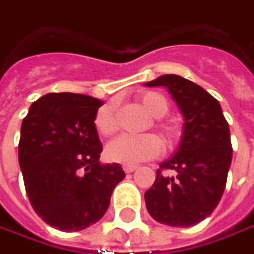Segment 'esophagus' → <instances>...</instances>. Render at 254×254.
Instances as JSON below:
<instances>
[{
	"label": "esophagus",
	"instance_id": "obj_1",
	"mask_svg": "<svg viewBox=\"0 0 254 254\" xmlns=\"http://www.w3.org/2000/svg\"><path fill=\"white\" fill-rule=\"evenodd\" d=\"M137 169V166H124V170L125 173H133Z\"/></svg>",
	"mask_w": 254,
	"mask_h": 254
}]
</instances>
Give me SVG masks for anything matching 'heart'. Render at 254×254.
Here are the masks:
<instances>
[{
    "instance_id": "obj_1",
    "label": "heart",
    "mask_w": 254,
    "mask_h": 254,
    "mask_svg": "<svg viewBox=\"0 0 254 254\" xmlns=\"http://www.w3.org/2000/svg\"><path fill=\"white\" fill-rule=\"evenodd\" d=\"M140 105L147 111L153 118H163L169 112V102L159 92H143L140 97ZM94 125L97 132L102 136H111L117 130V119L114 107L111 104L102 105L97 111ZM159 129L162 130L166 142L169 144H174L179 140L180 130L171 124L160 122ZM162 140L153 133L146 135H121L117 139L107 144L105 153L111 162L121 163L125 166H133L137 163L153 159L162 152Z\"/></svg>"
}]
</instances>
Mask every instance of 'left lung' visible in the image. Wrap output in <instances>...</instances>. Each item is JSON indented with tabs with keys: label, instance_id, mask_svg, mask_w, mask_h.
Listing matches in <instances>:
<instances>
[{
	"label": "left lung",
	"instance_id": "8db88e82",
	"mask_svg": "<svg viewBox=\"0 0 254 254\" xmlns=\"http://www.w3.org/2000/svg\"><path fill=\"white\" fill-rule=\"evenodd\" d=\"M147 87H166L183 114L176 153L160 163L146 208L157 222L187 228L204 221L222 198L232 162L231 130L218 100L181 75L164 74ZM171 170L173 176L163 171Z\"/></svg>",
	"mask_w": 254,
	"mask_h": 254
}]
</instances>
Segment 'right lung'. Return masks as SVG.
I'll list each match as a JSON object with an SVG mask.
<instances>
[{
    "instance_id": "1",
    "label": "right lung",
    "mask_w": 254,
    "mask_h": 254,
    "mask_svg": "<svg viewBox=\"0 0 254 254\" xmlns=\"http://www.w3.org/2000/svg\"><path fill=\"white\" fill-rule=\"evenodd\" d=\"M102 101L84 94L50 92L23 118L18 146L25 190L35 212L59 231L98 222L111 194L125 179L121 164H101L94 125Z\"/></svg>"
}]
</instances>
